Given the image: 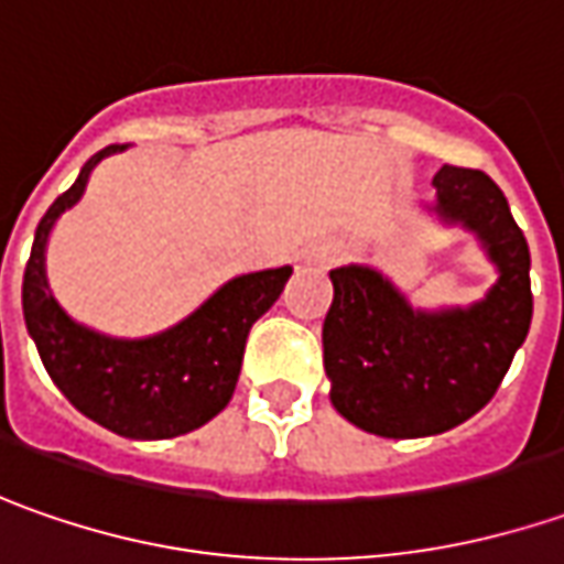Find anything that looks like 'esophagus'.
Returning a JSON list of instances; mask_svg holds the SVG:
<instances>
[{
  "instance_id": "esophagus-1",
  "label": "esophagus",
  "mask_w": 564,
  "mask_h": 564,
  "mask_svg": "<svg viewBox=\"0 0 564 564\" xmlns=\"http://www.w3.org/2000/svg\"><path fill=\"white\" fill-rule=\"evenodd\" d=\"M340 256V246L337 243H321V246H312L308 252H305V262L308 264H330L334 259Z\"/></svg>"
}]
</instances>
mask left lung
<instances>
[{"label": "left lung", "mask_w": 564, "mask_h": 564, "mask_svg": "<svg viewBox=\"0 0 564 564\" xmlns=\"http://www.w3.org/2000/svg\"><path fill=\"white\" fill-rule=\"evenodd\" d=\"M434 203L443 227H462L496 268L494 286L471 305L417 308L371 264L330 271L324 318L330 402L349 424L378 437H434L477 415L528 337L531 252L502 189L471 167L443 165Z\"/></svg>", "instance_id": "8db88e82"}]
</instances>
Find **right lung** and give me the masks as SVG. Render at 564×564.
<instances>
[{
    "label": "right lung",
    "instance_id": "obj_1",
    "mask_svg": "<svg viewBox=\"0 0 564 564\" xmlns=\"http://www.w3.org/2000/svg\"><path fill=\"white\" fill-rule=\"evenodd\" d=\"M124 149H99L36 224L21 286L24 324L52 383L80 415L118 437H181L203 427L230 402L249 327L278 302L293 268L281 264L237 274L186 318L149 337H111L70 318L52 296L46 278L50 234L80 203L93 167Z\"/></svg>",
    "mask_w": 564,
    "mask_h": 564
}]
</instances>
